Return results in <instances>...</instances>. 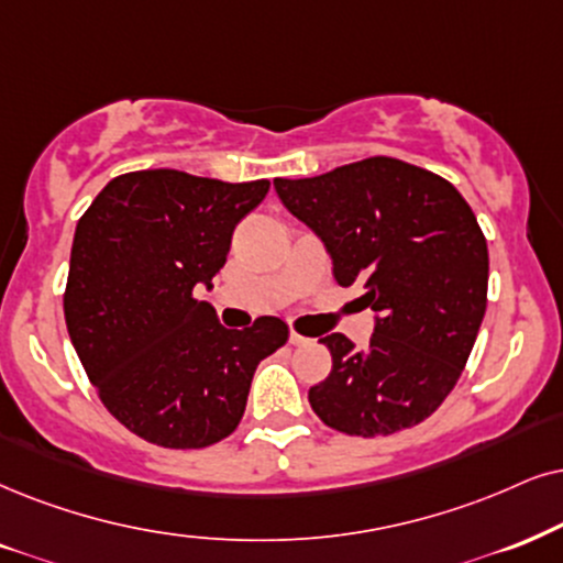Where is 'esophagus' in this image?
<instances>
[{"label": "esophagus", "mask_w": 563, "mask_h": 563, "mask_svg": "<svg viewBox=\"0 0 563 563\" xmlns=\"http://www.w3.org/2000/svg\"><path fill=\"white\" fill-rule=\"evenodd\" d=\"M288 343H290V345H306V343H309V340H306L303 334H298V332L290 330V334H288Z\"/></svg>", "instance_id": "obj_1"}]
</instances>
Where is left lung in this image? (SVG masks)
Wrapping results in <instances>:
<instances>
[{"mask_svg":"<svg viewBox=\"0 0 563 563\" xmlns=\"http://www.w3.org/2000/svg\"><path fill=\"white\" fill-rule=\"evenodd\" d=\"M340 286H361L374 334L358 351L324 334L332 372L309 389L334 431L387 437L421 423L457 384L486 314L488 246L471 205L431 170L366 158L311 179H275Z\"/></svg>","mask_w":563,"mask_h":563,"instance_id":"obj_1","label":"left lung"}]
</instances>
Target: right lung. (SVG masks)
Listing matches in <instances>:
<instances>
[{"mask_svg":"<svg viewBox=\"0 0 563 563\" xmlns=\"http://www.w3.org/2000/svg\"><path fill=\"white\" fill-rule=\"evenodd\" d=\"M269 181L229 184L174 168L111 179L75 229L64 319L85 374L119 423L168 450H202L236 429L260 361L288 324L218 322L212 288L233 229Z\"/></svg>","mask_w":563,"mask_h":563,"instance_id":"right-lung-1","label":"right lung"}]
</instances>
